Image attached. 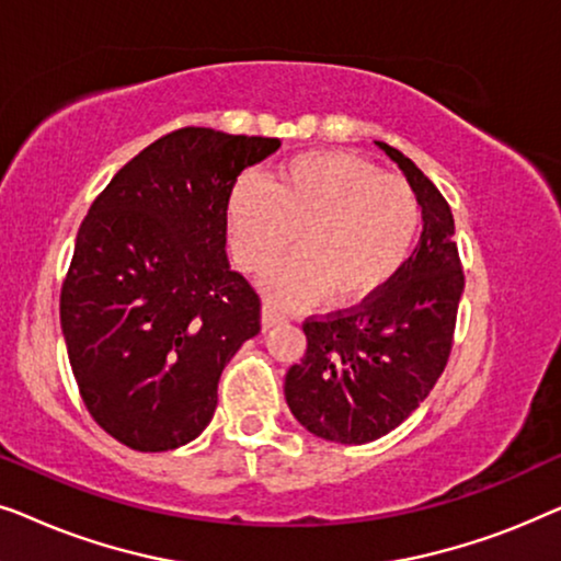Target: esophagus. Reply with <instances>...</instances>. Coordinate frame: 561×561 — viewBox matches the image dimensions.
Wrapping results in <instances>:
<instances>
[{
    "instance_id": "esophagus-1",
    "label": "esophagus",
    "mask_w": 561,
    "mask_h": 561,
    "mask_svg": "<svg viewBox=\"0 0 561 561\" xmlns=\"http://www.w3.org/2000/svg\"><path fill=\"white\" fill-rule=\"evenodd\" d=\"M283 321H288L286 313H283L273 301H265L263 304V329L278 327V324H283Z\"/></svg>"
}]
</instances>
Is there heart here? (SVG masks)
Instances as JSON below:
<instances>
[{"label":"heart","instance_id":"1","mask_svg":"<svg viewBox=\"0 0 561 561\" xmlns=\"http://www.w3.org/2000/svg\"><path fill=\"white\" fill-rule=\"evenodd\" d=\"M229 232L248 273H265L296 242L298 255L267 278L278 301L301 306L327 294L332 304L350 306L386 288L409 263L421 204L409 183L370 160L309 152L283 163L273 183H237Z\"/></svg>","mask_w":561,"mask_h":561}]
</instances>
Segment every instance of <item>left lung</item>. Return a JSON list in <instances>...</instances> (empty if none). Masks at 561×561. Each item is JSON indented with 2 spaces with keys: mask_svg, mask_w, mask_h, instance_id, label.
Here are the masks:
<instances>
[{
  "mask_svg": "<svg viewBox=\"0 0 561 561\" xmlns=\"http://www.w3.org/2000/svg\"><path fill=\"white\" fill-rule=\"evenodd\" d=\"M421 204L419 248L380 294L355 309L306 319V355L286 373L298 424L327 442L367 444L401 426L447 367L465 273L455 217L401 150L378 142Z\"/></svg>",
  "mask_w": 561,
  "mask_h": 561,
  "instance_id": "8db88e82",
  "label": "left lung"
}]
</instances>
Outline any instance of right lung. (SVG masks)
I'll use <instances>...</instances> for the list:
<instances>
[{
  "mask_svg": "<svg viewBox=\"0 0 561 561\" xmlns=\"http://www.w3.org/2000/svg\"><path fill=\"white\" fill-rule=\"evenodd\" d=\"M275 137L183 127L110 181L76 234L60 329L99 426L137 451L209 426L221 370L260 332L255 288L229 267L227 206Z\"/></svg>",
  "mask_w": 561,
  "mask_h": 561,
  "instance_id": "1",
  "label": "right lung"
}]
</instances>
